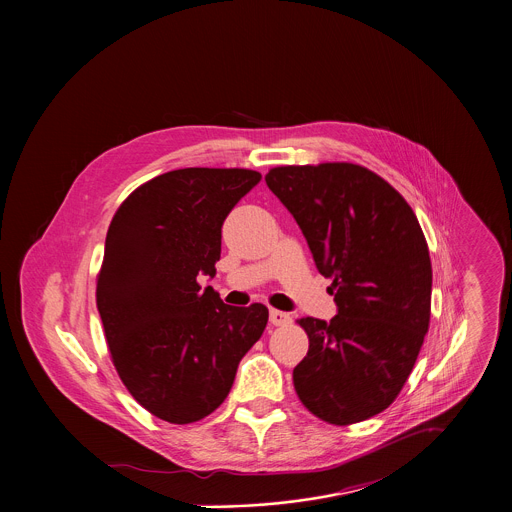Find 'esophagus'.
Returning <instances> with one entry per match:
<instances>
[{
  "mask_svg": "<svg viewBox=\"0 0 512 512\" xmlns=\"http://www.w3.org/2000/svg\"><path fill=\"white\" fill-rule=\"evenodd\" d=\"M292 321V315L286 311H278V309H270V323L272 325H288Z\"/></svg>",
  "mask_w": 512,
  "mask_h": 512,
  "instance_id": "34e87169",
  "label": "esophagus"
}]
</instances>
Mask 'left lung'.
<instances>
[{
    "instance_id": "8db88e82",
    "label": "left lung",
    "mask_w": 512,
    "mask_h": 512,
    "mask_svg": "<svg viewBox=\"0 0 512 512\" xmlns=\"http://www.w3.org/2000/svg\"><path fill=\"white\" fill-rule=\"evenodd\" d=\"M266 185L292 213L337 315L303 317L307 357L293 368L303 406L335 426L386 410L408 380L430 325L432 262L412 207L355 163L286 165Z\"/></svg>"
}]
</instances>
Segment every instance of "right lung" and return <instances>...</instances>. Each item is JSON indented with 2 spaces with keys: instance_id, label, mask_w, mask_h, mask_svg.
Here are the masks:
<instances>
[{
  "instance_id": "right-lung-1",
  "label": "right lung",
  "mask_w": 512,
  "mask_h": 512,
  "mask_svg": "<svg viewBox=\"0 0 512 512\" xmlns=\"http://www.w3.org/2000/svg\"><path fill=\"white\" fill-rule=\"evenodd\" d=\"M250 169L187 167L138 187L110 222L96 305L128 392L169 424H191L228 396L268 309L226 305L215 278L222 222L260 183Z\"/></svg>"
}]
</instances>
